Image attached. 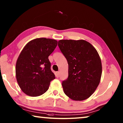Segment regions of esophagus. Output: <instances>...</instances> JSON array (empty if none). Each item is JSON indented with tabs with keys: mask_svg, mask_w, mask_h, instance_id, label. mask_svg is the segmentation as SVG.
<instances>
[{
	"mask_svg": "<svg viewBox=\"0 0 123 123\" xmlns=\"http://www.w3.org/2000/svg\"><path fill=\"white\" fill-rule=\"evenodd\" d=\"M55 75H56V78H59V72H56Z\"/></svg>",
	"mask_w": 123,
	"mask_h": 123,
	"instance_id": "34e87169",
	"label": "esophagus"
}]
</instances>
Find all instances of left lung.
Segmentation results:
<instances>
[{
  "label": "left lung",
  "mask_w": 123,
  "mask_h": 123,
  "mask_svg": "<svg viewBox=\"0 0 123 123\" xmlns=\"http://www.w3.org/2000/svg\"><path fill=\"white\" fill-rule=\"evenodd\" d=\"M58 45L68 64V78L62 84L64 93L75 101L88 99L100 81L102 64L98 53L84 39H62Z\"/></svg>",
  "instance_id": "obj_1"
}]
</instances>
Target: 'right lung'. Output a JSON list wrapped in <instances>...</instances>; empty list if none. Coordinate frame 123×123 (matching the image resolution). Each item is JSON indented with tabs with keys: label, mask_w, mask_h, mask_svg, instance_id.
I'll return each instance as SVG.
<instances>
[{
	"label": "right lung",
	"mask_w": 123,
	"mask_h": 123,
	"mask_svg": "<svg viewBox=\"0 0 123 123\" xmlns=\"http://www.w3.org/2000/svg\"><path fill=\"white\" fill-rule=\"evenodd\" d=\"M57 45L55 39L37 38L29 41L18 56L16 76L21 90L30 97L42 95L55 79L50 69L49 56Z\"/></svg>",
	"instance_id": "obj_1"
}]
</instances>
